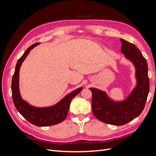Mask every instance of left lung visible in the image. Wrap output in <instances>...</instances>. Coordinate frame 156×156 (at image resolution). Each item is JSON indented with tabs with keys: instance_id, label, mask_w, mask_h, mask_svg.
I'll use <instances>...</instances> for the list:
<instances>
[{
	"instance_id": "left-lung-1",
	"label": "left lung",
	"mask_w": 156,
	"mask_h": 156,
	"mask_svg": "<svg viewBox=\"0 0 156 156\" xmlns=\"http://www.w3.org/2000/svg\"><path fill=\"white\" fill-rule=\"evenodd\" d=\"M122 53L133 63L137 83L129 96L123 101H114L105 92L90 88L92 112L101 122L115 126L124 125L139 116L143 111L149 93L150 82L146 60L133 44L123 39Z\"/></svg>"
}]
</instances>
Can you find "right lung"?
I'll use <instances>...</instances> for the list:
<instances>
[{
  "label": "right lung",
  "mask_w": 156,
  "mask_h": 156,
  "mask_svg": "<svg viewBox=\"0 0 156 156\" xmlns=\"http://www.w3.org/2000/svg\"><path fill=\"white\" fill-rule=\"evenodd\" d=\"M37 45H39V43H36L30 46L21 57L17 60L12 81V98L18 112L30 123L39 127L50 126L59 124L66 119L68 113L71 101L82 90L83 88L81 87L75 90L64 97L57 104L50 107H34L23 100L19 90L20 69L22 62L29 53L30 51Z\"/></svg>",
  "instance_id": "right-lung-1"
}]
</instances>
